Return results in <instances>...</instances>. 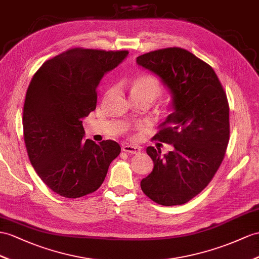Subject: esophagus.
<instances>
[{"instance_id":"esophagus-1","label":"esophagus","mask_w":259,"mask_h":259,"mask_svg":"<svg viewBox=\"0 0 259 259\" xmlns=\"http://www.w3.org/2000/svg\"><path fill=\"white\" fill-rule=\"evenodd\" d=\"M122 150L123 151H125V153H127V154H138V153H141V147H137V146H133V145H128V144H126V145H123L122 146Z\"/></svg>"}]
</instances>
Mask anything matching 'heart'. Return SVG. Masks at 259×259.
Instances as JSON below:
<instances>
[{
    "mask_svg": "<svg viewBox=\"0 0 259 259\" xmlns=\"http://www.w3.org/2000/svg\"><path fill=\"white\" fill-rule=\"evenodd\" d=\"M161 84L153 75L143 74L136 77L131 84V97L132 99L144 98L147 99L151 103L161 94Z\"/></svg>",
    "mask_w": 259,
    "mask_h": 259,
    "instance_id": "heart-1",
    "label": "heart"
}]
</instances>
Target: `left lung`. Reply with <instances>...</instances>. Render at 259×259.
<instances>
[{
    "mask_svg": "<svg viewBox=\"0 0 259 259\" xmlns=\"http://www.w3.org/2000/svg\"><path fill=\"white\" fill-rule=\"evenodd\" d=\"M136 62L171 94V112L154 140L174 146L165 155L159 147L146 148L154 169L141 188L158 204H185L209 185L224 158L230 138L228 98L212 67L186 49L155 50Z\"/></svg>",
    "mask_w": 259,
    "mask_h": 259,
    "instance_id": "obj_1",
    "label": "left lung"
}]
</instances>
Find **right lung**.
<instances>
[{
  "mask_svg": "<svg viewBox=\"0 0 259 259\" xmlns=\"http://www.w3.org/2000/svg\"><path fill=\"white\" fill-rule=\"evenodd\" d=\"M127 55L73 48L44 62L30 81L23 112L25 145L37 175L61 197L98 190L121 153L114 141L82 140V118L97 108L103 75Z\"/></svg>",
  "mask_w": 259,
  "mask_h": 259,
  "instance_id": "add662e5",
  "label": "right lung"
}]
</instances>
